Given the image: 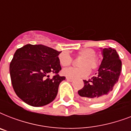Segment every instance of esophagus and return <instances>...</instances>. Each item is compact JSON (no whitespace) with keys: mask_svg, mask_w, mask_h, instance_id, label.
Masks as SVG:
<instances>
[{"mask_svg":"<svg viewBox=\"0 0 131 131\" xmlns=\"http://www.w3.org/2000/svg\"><path fill=\"white\" fill-rule=\"evenodd\" d=\"M66 80H67V81H69V82H73V78H68V77L66 78Z\"/></svg>","mask_w":131,"mask_h":131,"instance_id":"34e87169","label":"esophagus"}]
</instances>
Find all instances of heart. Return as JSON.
I'll return each mask as SVG.
<instances>
[{"label":"heart","instance_id":"1","mask_svg":"<svg viewBox=\"0 0 131 131\" xmlns=\"http://www.w3.org/2000/svg\"><path fill=\"white\" fill-rule=\"evenodd\" d=\"M78 55L82 57L79 62L80 67H69L64 69L62 74L70 78L85 77L90 73V69L94 70L99 66V60L95 57L96 51L91 48L82 49L78 52ZM58 60L62 67H67L72 62V58L69 53L62 52L58 56Z\"/></svg>","mask_w":131,"mask_h":131}]
</instances>
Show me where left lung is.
Returning a JSON list of instances; mask_svg holds the SVG:
<instances>
[{
	"instance_id": "1",
	"label": "left lung",
	"mask_w": 131,
	"mask_h": 131,
	"mask_svg": "<svg viewBox=\"0 0 131 131\" xmlns=\"http://www.w3.org/2000/svg\"><path fill=\"white\" fill-rule=\"evenodd\" d=\"M103 60L95 77L84 80V86L78 91L83 99L97 103L105 99L112 93L122 71V62L116 49L101 48Z\"/></svg>"
}]
</instances>
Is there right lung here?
Listing matches in <instances>:
<instances>
[{"label":"right lung","mask_w":131,"mask_h":131,"mask_svg":"<svg viewBox=\"0 0 131 131\" xmlns=\"http://www.w3.org/2000/svg\"><path fill=\"white\" fill-rule=\"evenodd\" d=\"M60 52L45 45L31 44L16 50L9 71L13 90L24 103L41 107L55 99L59 84L66 78L58 74L61 70L58 57ZM49 73L56 75L49 78Z\"/></svg>","instance_id":"add662e5"}]
</instances>
